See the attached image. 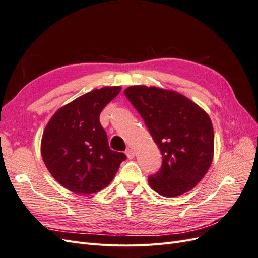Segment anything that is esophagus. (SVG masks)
<instances>
[{
    "label": "esophagus",
    "mask_w": 258,
    "mask_h": 258,
    "mask_svg": "<svg viewBox=\"0 0 258 258\" xmlns=\"http://www.w3.org/2000/svg\"><path fill=\"white\" fill-rule=\"evenodd\" d=\"M126 155L129 159L135 158V152H134V150H131V148H128V150L126 151Z\"/></svg>",
    "instance_id": "1"
}]
</instances>
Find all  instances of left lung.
Listing matches in <instances>:
<instances>
[{
	"instance_id": "1",
	"label": "left lung",
	"mask_w": 258,
	"mask_h": 258,
	"mask_svg": "<svg viewBox=\"0 0 258 258\" xmlns=\"http://www.w3.org/2000/svg\"><path fill=\"white\" fill-rule=\"evenodd\" d=\"M162 155L161 169L148 177L165 197L191 190L212 163L214 132L205 110L174 90L139 85L124 89Z\"/></svg>"
}]
</instances>
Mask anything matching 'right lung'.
Returning <instances> with one entry per match:
<instances>
[{"label": "right lung", "mask_w": 258, "mask_h": 258, "mask_svg": "<svg viewBox=\"0 0 258 258\" xmlns=\"http://www.w3.org/2000/svg\"><path fill=\"white\" fill-rule=\"evenodd\" d=\"M120 86L93 89L52 115L43 132L41 154L46 168L70 191L90 195L112 182L126 155L112 151L100 113Z\"/></svg>", "instance_id": "obj_1"}]
</instances>
